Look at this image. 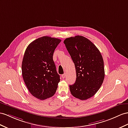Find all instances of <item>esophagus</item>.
Returning a JSON list of instances; mask_svg holds the SVG:
<instances>
[{
	"label": "esophagus",
	"instance_id": "obj_1",
	"mask_svg": "<svg viewBox=\"0 0 128 128\" xmlns=\"http://www.w3.org/2000/svg\"><path fill=\"white\" fill-rule=\"evenodd\" d=\"M65 76H66V74H65V73L64 74H63L62 75V77L63 78H64L65 77Z\"/></svg>",
	"mask_w": 128,
	"mask_h": 128
}]
</instances>
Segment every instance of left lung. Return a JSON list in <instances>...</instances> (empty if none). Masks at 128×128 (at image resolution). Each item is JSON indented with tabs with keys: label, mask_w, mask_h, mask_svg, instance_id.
<instances>
[{
	"label": "left lung",
	"mask_w": 128,
	"mask_h": 128,
	"mask_svg": "<svg viewBox=\"0 0 128 128\" xmlns=\"http://www.w3.org/2000/svg\"><path fill=\"white\" fill-rule=\"evenodd\" d=\"M64 43L76 71V82L69 86L70 92L74 97L86 100L95 94L103 82L102 56L96 46L83 36L66 38Z\"/></svg>",
	"instance_id": "8db88e82"
}]
</instances>
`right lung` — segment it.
Here are the masks:
<instances>
[{"mask_svg": "<svg viewBox=\"0 0 128 128\" xmlns=\"http://www.w3.org/2000/svg\"><path fill=\"white\" fill-rule=\"evenodd\" d=\"M60 42V39L44 36L31 42L25 51L22 78L32 95L40 100L54 96L60 82L53 54Z\"/></svg>", "mask_w": 128, "mask_h": 128, "instance_id": "1", "label": "right lung"}]
</instances>
